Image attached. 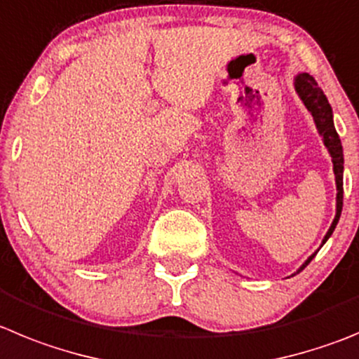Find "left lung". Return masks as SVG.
Instances as JSON below:
<instances>
[{"label": "left lung", "mask_w": 359, "mask_h": 359, "mask_svg": "<svg viewBox=\"0 0 359 359\" xmlns=\"http://www.w3.org/2000/svg\"><path fill=\"white\" fill-rule=\"evenodd\" d=\"M294 85L295 92H297L299 97L302 100L304 107L313 115L315 126H317L318 133H320L322 140H324V146L327 147V151L331 154V160H333V172L334 180H337V215H334L333 224H331V228L325 233L324 240H322V245H324L327 242V238L333 235L338 220H340L341 206H344V149H341L340 137H338L337 130H334L333 110H331L330 101H327L325 94L322 92V88L317 85V81L313 80V76H310L308 72H302V74L295 76ZM315 255H311L306 262L302 263L297 272H301L302 269L306 267L308 263L315 258Z\"/></svg>", "instance_id": "1"}]
</instances>
